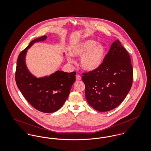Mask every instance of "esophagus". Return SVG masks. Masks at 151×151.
Wrapping results in <instances>:
<instances>
[{
	"mask_svg": "<svg viewBox=\"0 0 151 151\" xmlns=\"http://www.w3.org/2000/svg\"><path fill=\"white\" fill-rule=\"evenodd\" d=\"M81 79V76L79 75H76V80H78V81H79V80H80Z\"/></svg>",
	"mask_w": 151,
	"mask_h": 151,
	"instance_id": "34e87169",
	"label": "esophagus"
}]
</instances>
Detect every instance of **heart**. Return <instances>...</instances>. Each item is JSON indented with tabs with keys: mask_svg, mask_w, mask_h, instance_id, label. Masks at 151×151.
Here are the masks:
<instances>
[{
	"mask_svg": "<svg viewBox=\"0 0 151 151\" xmlns=\"http://www.w3.org/2000/svg\"><path fill=\"white\" fill-rule=\"evenodd\" d=\"M73 56L81 57L80 65L86 71H92L99 68L103 63L106 56V48L93 40H87L75 45L71 50ZM68 60L72 62L71 57Z\"/></svg>",
	"mask_w": 151,
	"mask_h": 151,
	"instance_id": "obj_1",
	"label": "heart"
}]
</instances>
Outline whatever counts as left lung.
I'll list each match as a JSON object with an SVG mask.
<instances>
[{
    "label": "left lung",
    "instance_id": "left-lung-1",
    "mask_svg": "<svg viewBox=\"0 0 151 151\" xmlns=\"http://www.w3.org/2000/svg\"><path fill=\"white\" fill-rule=\"evenodd\" d=\"M82 74L86 100L99 111H108L119 106L132 84L131 58L118 40L111 45L99 68Z\"/></svg>",
    "mask_w": 151,
    "mask_h": 151
}]
</instances>
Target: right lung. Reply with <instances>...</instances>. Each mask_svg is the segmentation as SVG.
I'll return each instance as SVG.
<instances>
[{
  "mask_svg": "<svg viewBox=\"0 0 151 151\" xmlns=\"http://www.w3.org/2000/svg\"><path fill=\"white\" fill-rule=\"evenodd\" d=\"M43 36L31 41L19 55L15 72L17 86L29 104L37 110L46 113L57 111L68 98L76 72L57 71L49 76L37 78L28 70L25 57L27 50L35 42L46 40Z\"/></svg>",
  "mask_w": 151,
  "mask_h": 151,
  "instance_id": "1",
  "label": "right lung"
}]
</instances>
